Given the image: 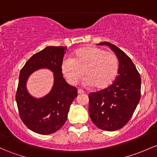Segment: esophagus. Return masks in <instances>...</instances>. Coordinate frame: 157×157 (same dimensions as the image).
<instances>
[{
    "mask_svg": "<svg viewBox=\"0 0 157 157\" xmlns=\"http://www.w3.org/2000/svg\"><path fill=\"white\" fill-rule=\"evenodd\" d=\"M77 93H78V94H84L85 92H84L83 90H82V89H78V90H77Z\"/></svg>",
    "mask_w": 157,
    "mask_h": 157,
    "instance_id": "obj_1",
    "label": "esophagus"
}]
</instances>
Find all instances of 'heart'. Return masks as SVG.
<instances>
[{"label":"heart","mask_w":157,"mask_h":157,"mask_svg":"<svg viewBox=\"0 0 157 157\" xmlns=\"http://www.w3.org/2000/svg\"><path fill=\"white\" fill-rule=\"evenodd\" d=\"M119 63L116 55L98 47H84L75 51L73 58L62 62L61 71L71 85H75L85 75L86 84L104 89L115 81Z\"/></svg>","instance_id":"1"}]
</instances>
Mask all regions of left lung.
I'll return each instance as SVG.
<instances>
[{"label":"left lung","instance_id":"8db88e82","mask_svg":"<svg viewBox=\"0 0 157 157\" xmlns=\"http://www.w3.org/2000/svg\"><path fill=\"white\" fill-rule=\"evenodd\" d=\"M107 45L119 63L118 76L112 85L89 94V113L94 125L101 130L114 131L122 128L131 118L141 96V77L131 59L115 44Z\"/></svg>","mask_w":157,"mask_h":157}]
</instances>
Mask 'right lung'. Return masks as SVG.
Here are the masks:
<instances>
[{"mask_svg": "<svg viewBox=\"0 0 157 157\" xmlns=\"http://www.w3.org/2000/svg\"><path fill=\"white\" fill-rule=\"evenodd\" d=\"M67 47L48 46L32 56L20 71L15 94L18 112L23 123L32 131L42 135L53 133L64 125L77 89L63 78L61 64ZM45 68L54 74L51 91L44 97L35 98L29 93L26 82L36 70Z\"/></svg>", "mask_w": 157, "mask_h": 157, "instance_id": "right-lung-1", "label": "right lung"}]
</instances>
